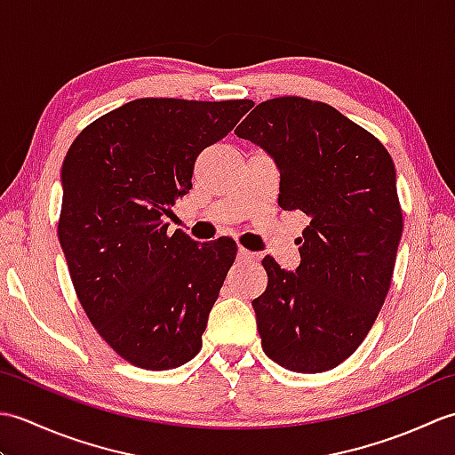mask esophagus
<instances>
[{"instance_id":"34e87169","label":"esophagus","mask_w":455,"mask_h":455,"mask_svg":"<svg viewBox=\"0 0 455 455\" xmlns=\"http://www.w3.org/2000/svg\"><path fill=\"white\" fill-rule=\"evenodd\" d=\"M238 259H240V262H252V259H254V254L252 252H250V250H246V248H243V246H240L238 248Z\"/></svg>"}]
</instances>
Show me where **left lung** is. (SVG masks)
I'll use <instances>...</instances> for the list:
<instances>
[{
	"instance_id": "1",
	"label": "left lung",
	"mask_w": 455,
	"mask_h": 455,
	"mask_svg": "<svg viewBox=\"0 0 455 455\" xmlns=\"http://www.w3.org/2000/svg\"><path fill=\"white\" fill-rule=\"evenodd\" d=\"M235 134L274 158L279 207L311 219L295 272L262 259L267 287L252 307L264 352L289 371L332 370L363 342L391 287L403 235L395 164L360 124L295 95L256 105Z\"/></svg>"
}]
</instances>
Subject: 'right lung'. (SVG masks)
<instances>
[{
    "mask_svg": "<svg viewBox=\"0 0 455 455\" xmlns=\"http://www.w3.org/2000/svg\"><path fill=\"white\" fill-rule=\"evenodd\" d=\"M252 101L144 98L88 124L62 164L58 238L95 331L142 370L180 367L236 258L233 238L168 235L199 154L225 139Z\"/></svg>",
    "mask_w": 455,
    "mask_h": 455,
    "instance_id": "1",
    "label": "right lung"
}]
</instances>
